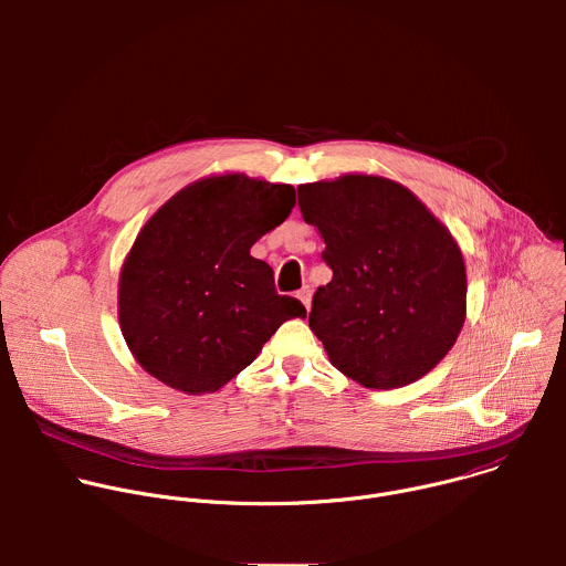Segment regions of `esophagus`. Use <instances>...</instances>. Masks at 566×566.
I'll return each instance as SVG.
<instances>
[{"label": "esophagus", "mask_w": 566, "mask_h": 566, "mask_svg": "<svg viewBox=\"0 0 566 566\" xmlns=\"http://www.w3.org/2000/svg\"><path fill=\"white\" fill-rule=\"evenodd\" d=\"M297 300L304 304V308L308 311L311 308V289L308 286H304V289H300L297 291Z\"/></svg>", "instance_id": "34e87169"}]
</instances>
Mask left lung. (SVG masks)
Listing matches in <instances>:
<instances>
[{"label":"left lung","instance_id":"1","mask_svg":"<svg viewBox=\"0 0 566 566\" xmlns=\"http://www.w3.org/2000/svg\"><path fill=\"white\" fill-rule=\"evenodd\" d=\"M297 203L334 271L308 315L332 365L369 389L434 369L465 319V264L450 230L406 186L374 175L302 184Z\"/></svg>","mask_w":566,"mask_h":566}]
</instances>
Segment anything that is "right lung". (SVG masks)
<instances>
[{
  "mask_svg": "<svg viewBox=\"0 0 566 566\" xmlns=\"http://www.w3.org/2000/svg\"><path fill=\"white\" fill-rule=\"evenodd\" d=\"M295 190L239 172L203 177L140 228L118 277V322L136 363L184 394H210L247 369L300 300L277 295L255 241Z\"/></svg>",
  "mask_w": 566,
  "mask_h": 566,
  "instance_id": "right-lung-1",
  "label": "right lung"
}]
</instances>
